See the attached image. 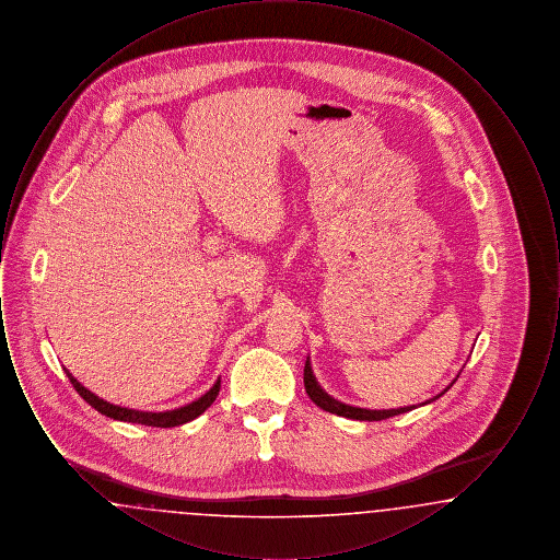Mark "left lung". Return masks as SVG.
<instances>
[{"instance_id":"obj_1","label":"left lung","mask_w":560,"mask_h":560,"mask_svg":"<svg viewBox=\"0 0 560 560\" xmlns=\"http://www.w3.org/2000/svg\"><path fill=\"white\" fill-rule=\"evenodd\" d=\"M450 386H453V382ZM450 386H447L441 395H436V397H432V399L424 400L422 405H428V402H432V400L443 397V395L450 390ZM304 388H306V395L311 397V400H313L317 407L325 409V411H329V413H336V416L348 418V420L380 422V420H386V418H393V416H399V413H407V411L416 409V405L397 407V409H365V407H352V405H347V402H340V400L329 397V395L320 388L319 382H317V377H315V373H313V368H311V359H306V365H304Z\"/></svg>"}]
</instances>
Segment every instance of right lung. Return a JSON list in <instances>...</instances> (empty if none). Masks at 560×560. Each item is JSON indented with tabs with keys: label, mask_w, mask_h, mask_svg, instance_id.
Wrapping results in <instances>:
<instances>
[{
	"label": "right lung",
	"mask_w": 560,
	"mask_h": 560,
	"mask_svg": "<svg viewBox=\"0 0 560 560\" xmlns=\"http://www.w3.org/2000/svg\"><path fill=\"white\" fill-rule=\"evenodd\" d=\"M73 388L80 393L81 399L85 400L88 405H92L96 411H101L103 416L113 418V420H119V422H132V424H144V427L155 428H174L180 427V424H187L190 420L199 418L210 405H212L218 393H220V377L213 382L212 388L201 395L199 399L187 402L183 407H176V409H167V411H138V409H130V407H121V405H113L108 400L96 397L94 393H90L83 384H80L73 373H69V370H65Z\"/></svg>",
	"instance_id": "1"
}]
</instances>
